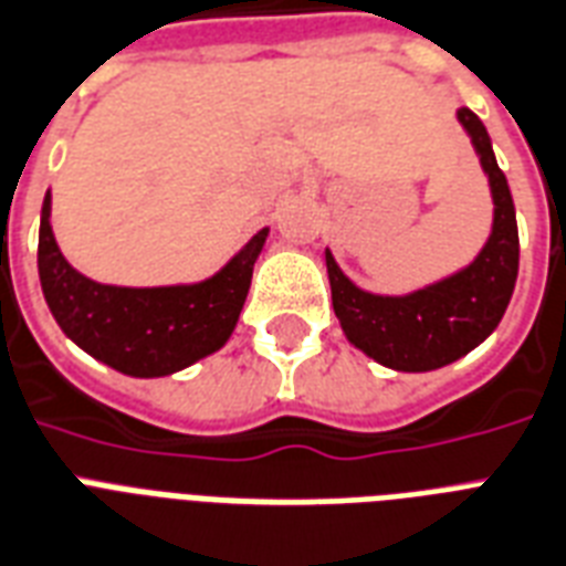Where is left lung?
<instances>
[{
  "label": "left lung",
  "instance_id": "8db88e82",
  "mask_svg": "<svg viewBox=\"0 0 566 566\" xmlns=\"http://www.w3.org/2000/svg\"><path fill=\"white\" fill-rule=\"evenodd\" d=\"M458 120L470 135L493 197V227L470 265L407 295H375L357 286L333 253L324 251L333 313L345 339L387 369L433 371L461 360L496 331L514 295L520 233L511 188L479 115L458 108Z\"/></svg>",
  "mask_w": 566,
  "mask_h": 566
}]
</instances>
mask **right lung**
<instances>
[{
	"mask_svg": "<svg viewBox=\"0 0 566 566\" xmlns=\"http://www.w3.org/2000/svg\"><path fill=\"white\" fill-rule=\"evenodd\" d=\"M52 195L46 191L38 233V274L70 343L129 378H165L221 352L233 336L253 265L269 227L212 277L170 286H112L85 277L64 260L52 233Z\"/></svg>",
	"mask_w": 566,
	"mask_h": 566,
	"instance_id": "right-lung-1",
	"label": "right lung"
}]
</instances>
